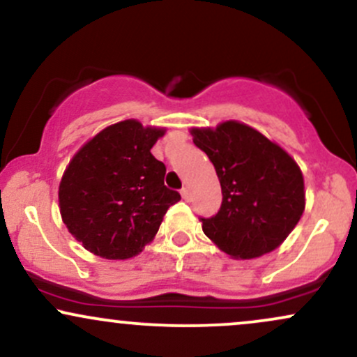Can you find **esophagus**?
<instances>
[{
	"label": "esophagus",
	"mask_w": 357,
	"mask_h": 357,
	"mask_svg": "<svg viewBox=\"0 0 357 357\" xmlns=\"http://www.w3.org/2000/svg\"><path fill=\"white\" fill-rule=\"evenodd\" d=\"M181 196H183V199H186V202H190V198H191L190 190H188V188H183V190H181Z\"/></svg>",
	"instance_id": "obj_1"
}]
</instances>
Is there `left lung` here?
<instances>
[{
    "mask_svg": "<svg viewBox=\"0 0 357 357\" xmlns=\"http://www.w3.org/2000/svg\"><path fill=\"white\" fill-rule=\"evenodd\" d=\"M221 184L220 211L202 220L204 235L235 260L273 252L305 210L304 176L296 159L252 126L225 121L191 127Z\"/></svg>",
    "mask_w": 357,
    "mask_h": 357,
    "instance_id": "8db88e82",
    "label": "left lung"
}]
</instances>
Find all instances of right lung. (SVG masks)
I'll return each mask as SVG.
<instances>
[{
	"label": "right lung",
	"mask_w": 357,
	"mask_h": 357,
	"mask_svg": "<svg viewBox=\"0 0 357 357\" xmlns=\"http://www.w3.org/2000/svg\"><path fill=\"white\" fill-rule=\"evenodd\" d=\"M166 127L126 119L73 154L59 186L61 221L82 247L107 260L139 255L167 208L181 199L165 186L166 166L151 154Z\"/></svg>",
	"instance_id": "right-lung-1"
}]
</instances>
